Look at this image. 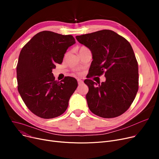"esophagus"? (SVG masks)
<instances>
[{
	"label": "esophagus",
	"instance_id": "obj_1",
	"mask_svg": "<svg viewBox=\"0 0 159 159\" xmlns=\"http://www.w3.org/2000/svg\"><path fill=\"white\" fill-rule=\"evenodd\" d=\"M77 82H78L79 85H80V84H82V83H83V80H80V79H78V80H77Z\"/></svg>",
	"mask_w": 159,
	"mask_h": 159
}]
</instances>
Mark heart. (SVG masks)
<instances>
[{
	"label": "heart",
	"mask_w": 159,
	"mask_h": 159,
	"mask_svg": "<svg viewBox=\"0 0 159 159\" xmlns=\"http://www.w3.org/2000/svg\"><path fill=\"white\" fill-rule=\"evenodd\" d=\"M86 48H86V47H84V46H82L80 48V49H86ZM79 49V50H80Z\"/></svg>",
	"instance_id": "b5f03b06"
}]
</instances>
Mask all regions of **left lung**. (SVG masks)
<instances>
[{"label": "left lung", "instance_id": "1", "mask_svg": "<svg viewBox=\"0 0 159 159\" xmlns=\"http://www.w3.org/2000/svg\"><path fill=\"white\" fill-rule=\"evenodd\" d=\"M79 43L88 48L93 61L89 70L86 94L90 111L102 118H114L127 111L139 89L138 63L129 42L113 31L103 30L76 36ZM103 73L101 84L89 79Z\"/></svg>", "mask_w": 159, "mask_h": 159}]
</instances>
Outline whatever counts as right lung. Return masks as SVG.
Segmentation results:
<instances>
[{"label":"right lung","instance_id":"right-lung-1","mask_svg":"<svg viewBox=\"0 0 159 159\" xmlns=\"http://www.w3.org/2000/svg\"><path fill=\"white\" fill-rule=\"evenodd\" d=\"M75 43L71 35L43 31L21 49L16 66L18 91L28 109L40 118L53 119L64 113L77 88L75 78L66 77L59 82L52 73Z\"/></svg>","mask_w":159,"mask_h":159}]
</instances>
